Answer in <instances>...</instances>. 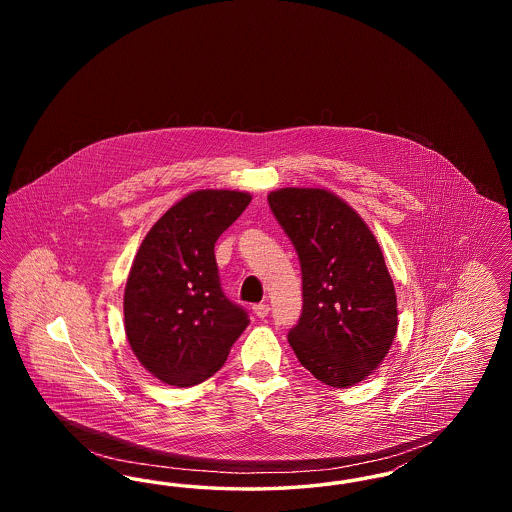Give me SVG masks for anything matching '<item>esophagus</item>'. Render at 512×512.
<instances>
[{
  "mask_svg": "<svg viewBox=\"0 0 512 512\" xmlns=\"http://www.w3.org/2000/svg\"><path fill=\"white\" fill-rule=\"evenodd\" d=\"M268 311H270L268 303H259V305H255V307H253V313H255V317L257 318L267 317Z\"/></svg>",
  "mask_w": 512,
  "mask_h": 512,
  "instance_id": "esophagus-1",
  "label": "esophagus"
}]
</instances>
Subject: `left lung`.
<instances>
[{
	"label": "left lung",
	"mask_w": 512,
	"mask_h": 512,
	"mask_svg": "<svg viewBox=\"0 0 512 512\" xmlns=\"http://www.w3.org/2000/svg\"><path fill=\"white\" fill-rule=\"evenodd\" d=\"M268 205L299 257L303 311L288 334L317 380L349 388L372 374L397 332V297L374 234L343 199L282 188Z\"/></svg>",
	"instance_id": "left-lung-1"
}]
</instances>
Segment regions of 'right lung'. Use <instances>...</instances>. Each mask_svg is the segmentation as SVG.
<instances>
[{"label":"right lung","mask_w":512,"mask_h":512,"mask_svg":"<svg viewBox=\"0 0 512 512\" xmlns=\"http://www.w3.org/2000/svg\"><path fill=\"white\" fill-rule=\"evenodd\" d=\"M251 195L197 190L153 224L124 290L126 338L149 374L190 388L224 365L249 317L220 288L215 244Z\"/></svg>","instance_id":"add662e5"}]
</instances>
